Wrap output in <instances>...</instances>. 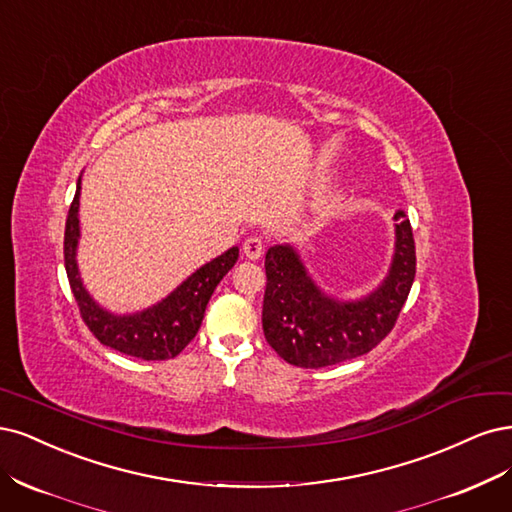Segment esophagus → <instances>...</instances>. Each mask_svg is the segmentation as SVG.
<instances>
[{"mask_svg":"<svg viewBox=\"0 0 512 512\" xmlns=\"http://www.w3.org/2000/svg\"><path fill=\"white\" fill-rule=\"evenodd\" d=\"M242 253H244V257H249V259H259L261 253H263V240L259 236L246 238L244 244H242Z\"/></svg>","mask_w":512,"mask_h":512,"instance_id":"1","label":"esophagus"}]
</instances>
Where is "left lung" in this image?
Here are the masks:
<instances>
[{
    "label": "left lung",
    "mask_w": 512,
    "mask_h": 512,
    "mask_svg": "<svg viewBox=\"0 0 512 512\" xmlns=\"http://www.w3.org/2000/svg\"><path fill=\"white\" fill-rule=\"evenodd\" d=\"M393 257L383 283L357 300L327 295L291 244L266 253L263 334L287 364L325 368L370 353L395 325L417 272L415 238L402 210L395 212Z\"/></svg>",
    "instance_id": "8db88e82"
}]
</instances>
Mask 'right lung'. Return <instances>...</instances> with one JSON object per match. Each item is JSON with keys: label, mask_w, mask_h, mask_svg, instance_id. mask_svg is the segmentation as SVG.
Masks as SVG:
<instances>
[{"label": "right lung", "mask_w": 512, "mask_h": 512, "mask_svg": "<svg viewBox=\"0 0 512 512\" xmlns=\"http://www.w3.org/2000/svg\"><path fill=\"white\" fill-rule=\"evenodd\" d=\"M78 208L80 178L76 183V195L68 212V221H65L63 257L65 272H68L70 287L78 302L82 321L87 323V327L97 340L123 355L146 361L176 357L195 338L197 329L202 325L210 295L221 283V278L232 270L234 263L238 261V246H232V249H227L223 255L214 257L212 261L204 263L202 268H197L161 302L140 312L114 315V312L97 304L91 298L87 287L82 285L76 261L80 240Z\"/></svg>", "instance_id": "add662e5"}]
</instances>
